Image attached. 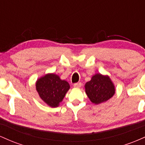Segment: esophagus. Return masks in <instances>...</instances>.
Instances as JSON below:
<instances>
[{"mask_svg": "<svg viewBox=\"0 0 145 145\" xmlns=\"http://www.w3.org/2000/svg\"><path fill=\"white\" fill-rule=\"evenodd\" d=\"M82 85V84H81V82H77V83H75L74 84V86L75 88H80Z\"/></svg>", "mask_w": 145, "mask_h": 145, "instance_id": "34e87169", "label": "esophagus"}]
</instances>
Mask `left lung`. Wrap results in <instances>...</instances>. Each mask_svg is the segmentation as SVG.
Instances as JSON below:
<instances>
[{"mask_svg": "<svg viewBox=\"0 0 145 145\" xmlns=\"http://www.w3.org/2000/svg\"><path fill=\"white\" fill-rule=\"evenodd\" d=\"M85 92L92 103L99 104L108 100L115 93V88L109 76L95 74L85 84Z\"/></svg>", "mask_w": 145, "mask_h": 145, "instance_id": "obj_1", "label": "left lung"}]
</instances>
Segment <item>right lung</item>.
<instances>
[{
    "label": "right lung",
    "mask_w": 145,
    "mask_h": 145,
    "mask_svg": "<svg viewBox=\"0 0 145 145\" xmlns=\"http://www.w3.org/2000/svg\"><path fill=\"white\" fill-rule=\"evenodd\" d=\"M70 88L69 83L58 75L48 74L37 80L36 90L41 99L52 108L59 106Z\"/></svg>",
    "instance_id": "obj_1"
}]
</instances>
